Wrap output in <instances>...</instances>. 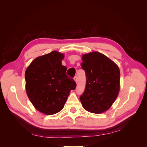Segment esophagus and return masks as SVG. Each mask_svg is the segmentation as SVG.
<instances>
[{
	"label": "esophagus",
	"mask_w": 147,
	"mask_h": 147,
	"mask_svg": "<svg viewBox=\"0 0 147 147\" xmlns=\"http://www.w3.org/2000/svg\"><path fill=\"white\" fill-rule=\"evenodd\" d=\"M74 79L75 82L77 83V81H78V77H77V76H75V77L74 78Z\"/></svg>",
	"instance_id": "esophagus-1"
}]
</instances>
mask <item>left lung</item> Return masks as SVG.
Returning <instances> with one entry per match:
<instances>
[{"label": "left lung", "mask_w": 147, "mask_h": 147, "mask_svg": "<svg viewBox=\"0 0 147 147\" xmlns=\"http://www.w3.org/2000/svg\"><path fill=\"white\" fill-rule=\"evenodd\" d=\"M82 68L86 74L84 91L80 97L83 108L94 113L107 110L119 91L120 72L118 65L97 51L82 56Z\"/></svg>", "instance_id": "left-lung-1"}]
</instances>
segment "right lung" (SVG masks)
Returning a JSON list of instances; mask_svg holds the SVG:
<instances>
[{"label": "right lung", "mask_w": 147, "mask_h": 147, "mask_svg": "<svg viewBox=\"0 0 147 147\" xmlns=\"http://www.w3.org/2000/svg\"><path fill=\"white\" fill-rule=\"evenodd\" d=\"M64 55L53 51L37 57L25 72L26 90L29 100L39 112L53 115L63 109L76 83L65 74L62 65Z\"/></svg>", "instance_id": "right-lung-1"}]
</instances>
